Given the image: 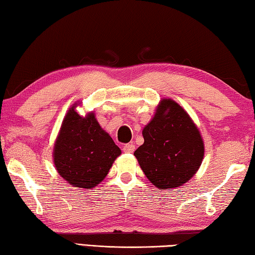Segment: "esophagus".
Segmentation results:
<instances>
[{
    "label": "esophagus",
    "mask_w": 255,
    "mask_h": 255,
    "mask_svg": "<svg viewBox=\"0 0 255 255\" xmlns=\"http://www.w3.org/2000/svg\"><path fill=\"white\" fill-rule=\"evenodd\" d=\"M123 149H124V152H126V153H132L133 150H135V145L131 143L126 144V145H124Z\"/></svg>",
    "instance_id": "34e87169"
}]
</instances>
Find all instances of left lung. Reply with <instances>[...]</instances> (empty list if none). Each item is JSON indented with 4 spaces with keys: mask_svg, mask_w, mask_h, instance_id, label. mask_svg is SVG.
I'll return each mask as SVG.
<instances>
[{
    "mask_svg": "<svg viewBox=\"0 0 255 255\" xmlns=\"http://www.w3.org/2000/svg\"><path fill=\"white\" fill-rule=\"evenodd\" d=\"M144 144L133 155L159 190L178 188L195 175L204 158V141L196 125L178 103L163 100L143 130Z\"/></svg>",
    "mask_w": 255,
    "mask_h": 255,
    "instance_id": "1",
    "label": "left lung"
}]
</instances>
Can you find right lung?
<instances>
[{
    "label": "right lung",
    "instance_id": "1",
    "mask_svg": "<svg viewBox=\"0 0 255 255\" xmlns=\"http://www.w3.org/2000/svg\"><path fill=\"white\" fill-rule=\"evenodd\" d=\"M120 154L93 114L84 118L74 108L67 112L54 147L55 166L64 180L76 188L96 187Z\"/></svg>",
    "mask_w": 255,
    "mask_h": 255
}]
</instances>
